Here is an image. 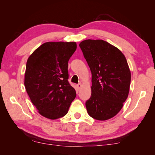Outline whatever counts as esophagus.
I'll return each instance as SVG.
<instances>
[{
	"label": "esophagus",
	"instance_id": "esophagus-1",
	"mask_svg": "<svg viewBox=\"0 0 155 155\" xmlns=\"http://www.w3.org/2000/svg\"><path fill=\"white\" fill-rule=\"evenodd\" d=\"M77 88H78V89H80V88L82 87V84L81 83H78L77 85Z\"/></svg>",
	"mask_w": 155,
	"mask_h": 155
}]
</instances>
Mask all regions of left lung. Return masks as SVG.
Returning a JSON list of instances; mask_svg holds the SVG:
<instances>
[{
	"mask_svg": "<svg viewBox=\"0 0 155 155\" xmlns=\"http://www.w3.org/2000/svg\"><path fill=\"white\" fill-rule=\"evenodd\" d=\"M92 73L91 96L86 102L88 114L98 120L117 115L129 93L131 74L119 49L103 40L88 39L79 44Z\"/></svg>",
	"mask_w": 155,
	"mask_h": 155,
	"instance_id": "obj_1",
	"label": "left lung"
}]
</instances>
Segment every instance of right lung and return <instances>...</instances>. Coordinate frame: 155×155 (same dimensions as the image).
<instances>
[{
    "label": "right lung",
    "mask_w": 155,
    "mask_h": 155,
    "mask_svg": "<svg viewBox=\"0 0 155 155\" xmlns=\"http://www.w3.org/2000/svg\"><path fill=\"white\" fill-rule=\"evenodd\" d=\"M76 49L75 42H47L28 58L25 86L42 117L51 120L64 117L76 97L68 82V62Z\"/></svg>",
    "instance_id": "add662e5"
}]
</instances>
